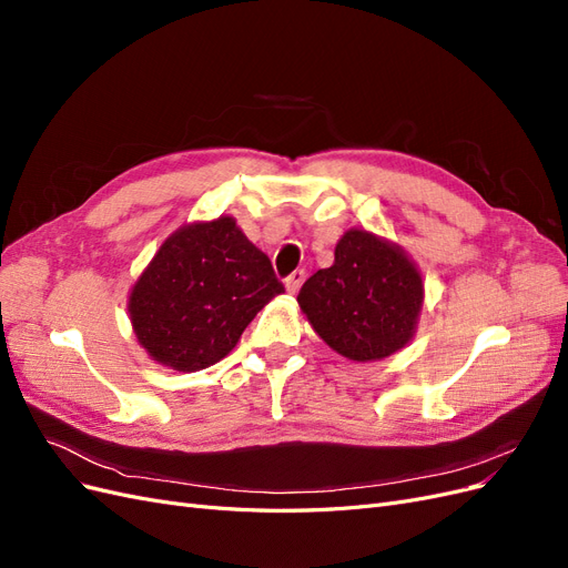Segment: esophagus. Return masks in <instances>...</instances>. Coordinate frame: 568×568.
<instances>
[{
    "mask_svg": "<svg viewBox=\"0 0 568 568\" xmlns=\"http://www.w3.org/2000/svg\"><path fill=\"white\" fill-rule=\"evenodd\" d=\"M305 282V272L303 270H296V272H291L288 277L284 280V284H286V291L288 294H298V288H301V284Z\"/></svg>",
    "mask_w": 568,
    "mask_h": 568,
    "instance_id": "1",
    "label": "esophagus"
}]
</instances>
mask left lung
<instances>
[{
	"label": "left lung",
	"mask_w": 568,
	"mask_h": 568,
	"mask_svg": "<svg viewBox=\"0 0 568 568\" xmlns=\"http://www.w3.org/2000/svg\"><path fill=\"white\" fill-rule=\"evenodd\" d=\"M424 284L407 253L365 230L338 239L334 265L301 286L298 305L326 346L355 363L405 348L415 336Z\"/></svg>",
	"instance_id": "obj_1"
}]
</instances>
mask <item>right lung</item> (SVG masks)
Returning <instances> with one entry per match:
<instances>
[{
	"label": "right lung",
	"instance_id": "right-lung-1",
	"mask_svg": "<svg viewBox=\"0 0 568 568\" xmlns=\"http://www.w3.org/2000/svg\"><path fill=\"white\" fill-rule=\"evenodd\" d=\"M284 291L270 257L222 215L170 234L130 294L140 346L178 372L215 365Z\"/></svg>",
	"mask_w": 568,
	"mask_h": 568
}]
</instances>
